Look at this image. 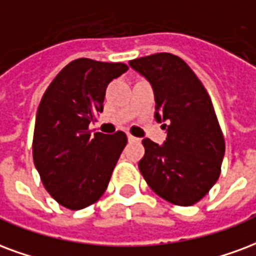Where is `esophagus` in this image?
<instances>
[{"mask_svg": "<svg viewBox=\"0 0 256 256\" xmlns=\"http://www.w3.org/2000/svg\"><path fill=\"white\" fill-rule=\"evenodd\" d=\"M128 141H130V142H136V141H138L137 138L133 137L132 134H128Z\"/></svg>", "mask_w": 256, "mask_h": 256, "instance_id": "esophagus-1", "label": "esophagus"}]
</instances>
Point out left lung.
Instances as JSON below:
<instances>
[{"mask_svg":"<svg viewBox=\"0 0 256 256\" xmlns=\"http://www.w3.org/2000/svg\"><path fill=\"white\" fill-rule=\"evenodd\" d=\"M128 65L152 85L157 122L166 128L158 146L145 138L138 168L157 196L191 206L209 192L221 174L224 134L208 90L184 60L171 52L141 56Z\"/></svg>","mask_w":256,"mask_h":256,"instance_id":"1","label":"left lung"}]
</instances>
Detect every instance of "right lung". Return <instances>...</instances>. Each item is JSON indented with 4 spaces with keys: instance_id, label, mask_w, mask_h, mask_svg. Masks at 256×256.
<instances>
[{
    "instance_id": "add662e5",
    "label": "right lung",
    "mask_w": 256,
    "mask_h": 256,
    "mask_svg": "<svg viewBox=\"0 0 256 256\" xmlns=\"http://www.w3.org/2000/svg\"><path fill=\"white\" fill-rule=\"evenodd\" d=\"M128 69L122 62L72 60L39 103L34 162L44 188L66 209H84L100 200L128 144L123 132L92 137L90 130V123L103 111L108 84Z\"/></svg>"
}]
</instances>
